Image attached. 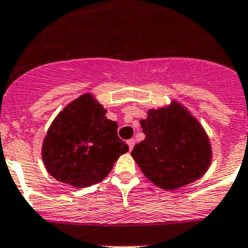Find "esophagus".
<instances>
[{
    "instance_id": "1",
    "label": "esophagus",
    "mask_w": 248,
    "mask_h": 248,
    "mask_svg": "<svg viewBox=\"0 0 248 248\" xmlns=\"http://www.w3.org/2000/svg\"><path fill=\"white\" fill-rule=\"evenodd\" d=\"M127 146H129V149L131 151V149L134 148V146H135V140L134 139L127 140Z\"/></svg>"
}]
</instances>
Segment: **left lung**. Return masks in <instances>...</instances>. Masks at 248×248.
<instances>
[{
	"mask_svg": "<svg viewBox=\"0 0 248 248\" xmlns=\"http://www.w3.org/2000/svg\"><path fill=\"white\" fill-rule=\"evenodd\" d=\"M143 141L131 152L132 158L149 181L173 190L202 177L210 166V141L199 122L177 102L149 109L140 121Z\"/></svg>",
	"mask_w": 248,
	"mask_h": 248,
	"instance_id": "8db88e82",
	"label": "left lung"
}]
</instances>
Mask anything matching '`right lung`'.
I'll return each mask as SVG.
<instances>
[{
    "label": "right lung",
    "mask_w": 248,
    "mask_h": 248,
    "mask_svg": "<svg viewBox=\"0 0 248 248\" xmlns=\"http://www.w3.org/2000/svg\"><path fill=\"white\" fill-rule=\"evenodd\" d=\"M105 114L106 109L84 94L54 119L43 141L42 158L55 180L75 188L96 185L129 151L117 134L118 124Z\"/></svg>",
    "instance_id": "add662e5"
}]
</instances>
